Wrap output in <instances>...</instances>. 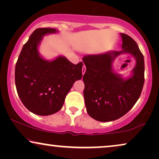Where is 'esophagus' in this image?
Instances as JSON below:
<instances>
[{
    "label": "esophagus",
    "mask_w": 159,
    "mask_h": 159,
    "mask_svg": "<svg viewBox=\"0 0 159 159\" xmlns=\"http://www.w3.org/2000/svg\"><path fill=\"white\" fill-rule=\"evenodd\" d=\"M85 71H86L85 66H83V67H82V75H84V74L85 73Z\"/></svg>",
    "instance_id": "34e87169"
}]
</instances>
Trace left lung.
Listing matches in <instances>:
<instances>
[{"instance_id":"obj_1","label":"left lung","mask_w":159,"mask_h":159,"mask_svg":"<svg viewBox=\"0 0 159 159\" xmlns=\"http://www.w3.org/2000/svg\"><path fill=\"white\" fill-rule=\"evenodd\" d=\"M120 35V51L85 55L82 58L86 66L83 94L87 112L99 121L116 120L127 114L140 98L144 84L143 55L131 37L124 33ZM121 54H129L136 61L127 78L112 69L114 60Z\"/></svg>"}]
</instances>
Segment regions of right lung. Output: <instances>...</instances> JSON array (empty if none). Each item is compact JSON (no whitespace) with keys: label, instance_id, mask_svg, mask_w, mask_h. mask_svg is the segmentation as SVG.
Segmentation results:
<instances>
[{"label":"right lung","instance_id":"obj_1","mask_svg":"<svg viewBox=\"0 0 159 159\" xmlns=\"http://www.w3.org/2000/svg\"><path fill=\"white\" fill-rule=\"evenodd\" d=\"M58 32L53 28L34 30L24 45L15 67L19 98L30 111L40 116L58 112L74 83L82 77V62L74 64L64 56L47 60L39 52L43 37Z\"/></svg>","mask_w":159,"mask_h":159}]
</instances>
